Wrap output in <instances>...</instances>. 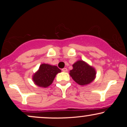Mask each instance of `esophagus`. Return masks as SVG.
<instances>
[{
    "label": "esophagus",
    "instance_id": "esophagus-1",
    "mask_svg": "<svg viewBox=\"0 0 127 127\" xmlns=\"http://www.w3.org/2000/svg\"><path fill=\"white\" fill-rule=\"evenodd\" d=\"M62 71L64 72H65L67 71V68H62Z\"/></svg>",
    "mask_w": 127,
    "mask_h": 127
}]
</instances>
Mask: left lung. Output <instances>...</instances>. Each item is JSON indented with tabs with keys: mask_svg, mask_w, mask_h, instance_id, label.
<instances>
[{
	"mask_svg": "<svg viewBox=\"0 0 127 127\" xmlns=\"http://www.w3.org/2000/svg\"><path fill=\"white\" fill-rule=\"evenodd\" d=\"M70 75L76 82L81 85L89 84L95 79V69L84 61H78L73 64V69L70 71Z\"/></svg>",
	"mask_w": 127,
	"mask_h": 127,
	"instance_id": "left-lung-1",
	"label": "left lung"
}]
</instances>
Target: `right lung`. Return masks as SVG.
Returning a JSON list of instances; mask_svg holds the SVG:
<instances>
[{
	"mask_svg": "<svg viewBox=\"0 0 127 127\" xmlns=\"http://www.w3.org/2000/svg\"><path fill=\"white\" fill-rule=\"evenodd\" d=\"M60 72L61 70L55 65L42 64L38 71L33 75V80L36 85L46 88L52 84L55 76Z\"/></svg>",
	"mask_w": 127,
	"mask_h": 127,
	"instance_id": "add662e5",
	"label": "right lung"
}]
</instances>
